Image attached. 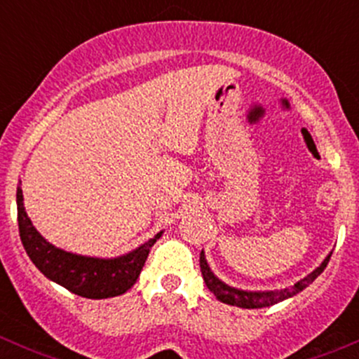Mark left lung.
Wrapping results in <instances>:
<instances>
[{"label": "left lung", "mask_w": 359, "mask_h": 359, "mask_svg": "<svg viewBox=\"0 0 359 359\" xmlns=\"http://www.w3.org/2000/svg\"><path fill=\"white\" fill-rule=\"evenodd\" d=\"M332 255V253H330ZM330 255L321 262L320 267L313 271L311 274H307L306 278H302L300 281H297L295 285L290 288H283V290H267V292H248V290H240V288H234L226 285L224 281H220L215 274L212 273V269L208 267V262L205 259V252L200 253V267L203 280H205L208 290L224 304H229V306H238L243 307V309H260V307H269L274 304L281 302L285 299H290V297L297 295L299 292H302L304 288L309 287L318 276L325 271Z\"/></svg>", "instance_id": "8db88e82"}]
</instances>
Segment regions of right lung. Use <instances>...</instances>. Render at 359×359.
Segmentation results:
<instances>
[{
  "mask_svg": "<svg viewBox=\"0 0 359 359\" xmlns=\"http://www.w3.org/2000/svg\"><path fill=\"white\" fill-rule=\"evenodd\" d=\"M17 220L19 233L29 259L48 280L86 299H109L121 295L135 285L149 250L163 233L151 238L139 248L116 259L76 255L53 247L32 226L24 208L20 186L17 187Z\"/></svg>",
  "mask_w": 359,
  "mask_h": 359,
  "instance_id": "1",
  "label": "right lung"
}]
</instances>
